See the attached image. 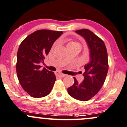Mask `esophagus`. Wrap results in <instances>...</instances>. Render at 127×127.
<instances>
[{
    "label": "esophagus",
    "instance_id": "34e87169",
    "mask_svg": "<svg viewBox=\"0 0 127 127\" xmlns=\"http://www.w3.org/2000/svg\"><path fill=\"white\" fill-rule=\"evenodd\" d=\"M55 75L57 77H64L66 76V74H62V73H61L60 72H59V71L55 72Z\"/></svg>",
    "mask_w": 127,
    "mask_h": 127
}]
</instances>
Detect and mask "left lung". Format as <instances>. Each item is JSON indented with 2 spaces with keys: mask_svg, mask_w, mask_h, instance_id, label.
<instances>
[{
  "mask_svg": "<svg viewBox=\"0 0 127 127\" xmlns=\"http://www.w3.org/2000/svg\"><path fill=\"white\" fill-rule=\"evenodd\" d=\"M75 32L87 42L90 62L84 66V81L79 83L74 77V84L67 88V92L74 99L86 101L95 96L103 87L108 72V56L104 42L93 32L87 29Z\"/></svg>",
  "mask_w": 127,
  "mask_h": 127,
  "instance_id": "left-lung-1",
  "label": "left lung"
}]
</instances>
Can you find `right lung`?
I'll list each match as a JSON object with an SVG mask.
<instances>
[{
	"label": "right lung",
	"instance_id": "right-lung-1",
	"mask_svg": "<svg viewBox=\"0 0 127 127\" xmlns=\"http://www.w3.org/2000/svg\"><path fill=\"white\" fill-rule=\"evenodd\" d=\"M62 31L41 29L26 37L17 53L16 73L20 85L33 98L48 95L56 81L54 72L40 69L39 63L45 58L53 43Z\"/></svg>",
	"mask_w": 127,
	"mask_h": 127
}]
</instances>
